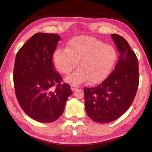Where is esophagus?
Returning a JSON list of instances; mask_svg holds the SVG:
<instances>
[{
  "label": "esophagus",
  "mask_w": 152,
  "mask_h": 152,
  "mask_svg": "<svg viewBox=\"0 0 152 152\" xmlns=\"http://www.w3.org/2000/svg\"><path fill=\"white\" fill-rule=\"evenodd\" d=\"M78 88H79V86L77 85H74V84L71 85V89H72V91H75V90L76 89H78Z\"/></svg>",
  "instance_id": "esophagus-1"
}]
</instances>
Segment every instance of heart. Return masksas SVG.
<instances>
[{"label":"heart","mask_w":152,"mask_h":152,"mask_svg":"<svg viewBox=\"0 0 152 152\" xmlns=\"http://www.w3.org/2000/svg\"><path fill=\"white\" fill-rule=\"evenodd\" d=\"M117 59V52L110 45L94 37H76L68 42L66 50L59 49L53 54L56 69L69 75L78 65L80 69L67 78L72 83L88 80L90 84L103 81L110 72Z\"/></svg>","instance_id":"obj_1"}]
</instances>
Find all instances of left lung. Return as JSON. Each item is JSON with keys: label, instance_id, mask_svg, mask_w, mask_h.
<instances>
[{"label": "left lung", "instance_id": "1", "mask_svg": "<svg viewBox=\"0 0 152 152\" xmlns=\"http://www.w3.org/2000/svg\"><path fill=\"white\" fill-rule=\"evenodd\" d=\"M120 56L108 77L94 88H85V108L93 121L105 124L124 114L133 102L139 83L136 54L124 37L112 34Z\"/></svg>", "mask_w": 152, "mask_h": 152}]
</instances>
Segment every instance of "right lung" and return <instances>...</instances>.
<instances>
[{
	"instance_id": "1",
	"label": "right lung",
	"mask_w": 152,
	"mask_h": 152,
	"mask_svg": "<svg viewBox=\"0 0 152 152\" xmlns=\"http://www.w3.org/2000/svg\"><path fill=\"white\" fill-rule=\"evenodd\" d=\"M60 39L56 34L36 33L16 54L13 74L16 97L23 110L38 122L57 120L72 94L53 68V54Z\"/></svg>"
}]
</instances>
